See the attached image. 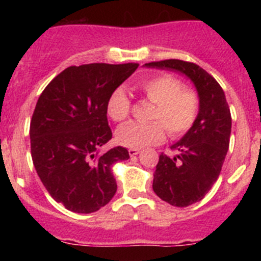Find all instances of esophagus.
<instances>
[{
	"label": "esophagus",
	"instance_id": "obj_1",
	"mask_svg": "<svg viewBox=\"0 0 261 261\" xmlns=\"http://www.w3.org/2000/svg\"><path fill=\"white\" fill-rule=\"evenodd\" d=\"M128 153L130 156H135V155H138V154L141 153V150H138V149H129Z\"/></svg>",
	"mask_w": 261,
	"mask_h": 261
}]
</instances>
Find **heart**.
Segmentation results:
<instances>
[{
  "mask_svg": "<svg viewBox=\"0 0 261 261\" xmlns=\"http://www.w3.org/2000/svg\"><path fill=\"white\" fill-rule=\"evenodd\" d=\"M136 89L155 105L151 123H129L116 130V141L130 149H144L163 141L166 129L171 137H180L196 123L199 116V95L172 75L162 74L138 81ZM130 112V102L123 90H115L107 102V115L115 123H123Z\"/></svg>",
  "mask_w": 261,
  "mask_h": 261,
  "instance_id": "obj_1",
  "label": "heart"
}]
</instances>
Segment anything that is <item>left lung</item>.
Segmentation results:
<instances>
[{
  "label": "left lung",
  "instance_id": "1",
  "mask_svg": "<svg viewBox=\"0 0 261 261\" xmlns=\"http://www.w3.org/2000/svg\"><path fill=\"white\" fill-rule=\"evenodd\" d=\"M145 66L181 73L192 81L200 99L196 123L171 146L177 154H161L154 172L155 195L172 206L183 208L204 199L220 176L230 144V108L220 84L193 62L172 59Z\"/></svg>",
  "mask_w": 261,
  "mask_h": 261
}]
</instances>
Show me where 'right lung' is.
Listing matches in <instances>:
<instances>
[{"label":"right lung","instance_id":"right-lung-1","mask_svg":"<svg viewBox=\"0 0 261 261\" xmlns=\"http://www.w3.org/2000/svg\"><path fill=\"white\" fill-rule=\"evenodd\" d=\"M138 64L69 66L39 96L30 125L35 170L57 202L74 213H93L117 190L112 165L129 158L125 147L100 154L112 138L107 102Z\"/></svg>","mask_w":261,"mask_h":261}]
</instances>
